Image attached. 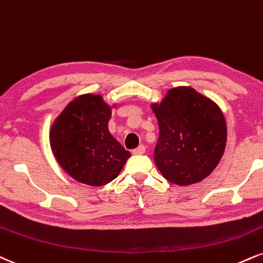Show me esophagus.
<instances>
[{
	"mask_svg": "<svg viewBox=\"0 0 263 263\" xmlns=\"http://www.w3.org/2000/svg\"><path fill=\"white\" fill-rule=\"evenodd\" d=\"M144 152H145L144 145H140V147H137L136 149L132 151V153H134L135 156H141V154H143Z\"/></svg>",
	"mask_w": 263,
	"mask_h": 263,
	"instance_id": "obj_1",
	"label": "esophagus"
}]
</instances>
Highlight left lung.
I'll return each mask as SVG.
<instances>
[{"label":"left lung","mask_w":263,"mask_h":263,"mask_svg":"<svg viewBox=\"0 0 263 263\" xmlns=\"http://www.w3.org/2000/svg\"><path fill=\"white\" fill-rule=\"evenodd\" d=\"M159 126L154 162L167 181L200 182L216 169L227 144V123L214 101L191 87L167 90L152 104Z\"/></svg>","instance_id":"8db88e82"}]
</instances>
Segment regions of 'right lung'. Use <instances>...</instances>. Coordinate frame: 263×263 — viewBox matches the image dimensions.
Wrapping results in <instances>:
<instances>
[{
	"label": "right lung",
	"instance_id": "add662e5",
	"mask_svg": "<svg viewBox=\"0 0 263 263\" xmlns=\"http://www.w3.org/2000/svg\"><path fill=\"white\" fill-rule=\"evenodd\" d=\"M111 107L101 96L84 94L72 100L50 129L56 160L74 180L103 186L118 178L131 157L109 132Z\"/></svg>",
	"mask_w": 263,
	"mask_h": 263
}]
</instances>
